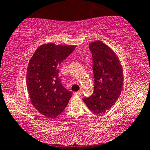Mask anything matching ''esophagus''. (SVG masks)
<instances>
[{"label": "esophagus", "mask_w": 150, "mask_h": 150, "mask_svg": "<svg viewBox=\"0 0 150 150\" xmlns=\"http://www.w3.org/2000/svg\"><path fill=\"white\" fill-rule=\"evenodd\" d=\"M81 93H82L81 91H78V92H76L74 94H75V95H76V96H81Z\"/></svg>", "instance_id": "obj_1"}]
</instances>
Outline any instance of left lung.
<instances>
[{
    "mask_svg": "<svg viewBox=\"0 0 150 150\" xmlns=\"http://www.w3.org/2000/svg\"><path fill=\"white\" fill-rule=\"evenodd\" d=\"M93 57V93L83 98L89 110L102 114L113 106L123 86V70L118 57L100 40L89 43Z\"/></svg>",
    "mask_w": 150,
    "mask_h": 150,
    "instance_id": "left-lung-1",
    "label": "left lung"
}]
</instances>
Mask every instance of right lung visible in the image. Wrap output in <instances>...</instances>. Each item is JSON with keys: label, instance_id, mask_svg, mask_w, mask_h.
I'll return each instance as SVG.
<instances>
[{"label": "right lung", "instance_id": "add662e5", "mask_svg": "<svg viewBox=\"0 0 150 150\" xmlns=\"http://www.w3.org/2000/svg\"><path fill=\"white\" fill-rule=\"evenodd\" d=\"M76 45L44 44L35 50L27 69V88L32 105L42 115L56 117L71 97L59 78V65Z\"/></svg>", "mask_w": 150, "mask_h": 150}]
</instances>
